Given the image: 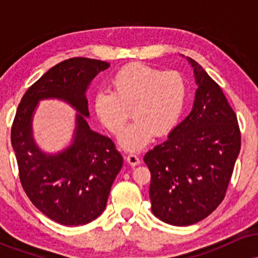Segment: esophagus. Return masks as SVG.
<instances>
[{"instance_id":"34e87169","label":"esophagus","mask_w":258,"mask_h":258,"mask_svg":"<svg viewBox=\"0 0 258 258\" xmlns=\"http://www.w3.org/2000/svg\"><path fill=\"white\" fill-rule=\"evenodd\" d=\"M126 161L128 162L130 165H132V166H137V165L141 164V159L138 158V155H136V154H133V153L127 154Z\"/></svg>"}]
</instances>
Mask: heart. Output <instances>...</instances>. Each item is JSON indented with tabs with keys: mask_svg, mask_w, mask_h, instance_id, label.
<instances>
[{
	"mask_svg": "<svg viewBox=\"0 0 258 258\" xmlns=\"http://www.w3.org/2000/svg\"><path fill=\"white\" fill-rule=\"evenodd\" d=\"M111 91H98L93 109L109 132L119 135L131 110L133 122L123 130L120 146L138 152L152 142L155 132L166 135L184 111L188 87L177 72H162L146 64H131L112 76Z\"/></svg>",
	"mask_w": 258,
	"mask_h": 258,
	"instance_id": "1",
	"label": "heart"
}]
</instances>
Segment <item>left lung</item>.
I'll list each match as a JSON object with an SVG mask.
<instances>
[{"mask_svg":"<svg viewBox=\"0 0 258 258\" xmlns=\"http://www.w3.org/2000/svg\"><path fill=\"white\" fill-rule=\"evenodd\" d=\"M186 60L198 86L193 108L144 155L152 173V212L177 227L198 223L217 209L240 152L236 115L221 87L200 64Z\"/></svg>","mask_w":258,"mask_h":258,"instance_id":"1","label":"left lung"}]
</instances>
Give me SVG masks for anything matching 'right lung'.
<instances>
[{
	"label": "right lung",
	"mask_w": 258,
	"mask_h": 258,
	"mask_svg": "<svg viewBox=\"0 0 258 258\" xmlns=\"http://www.w3.org/2000/svg\"><path fill=\"white\" fill-rule=\"evenodd\" d=\"M106 61L72 58L43 74L23 96L11 141L19 177L31 203L63 226H84L105 210L122 156L111 139L91 130L86 92ZM57 99L77 111L72 141L57 153L44 151L33 137L32 121L41 100Z\"/></svg>",
	"instance_id": "right-lung-1"
}]
</instances>
